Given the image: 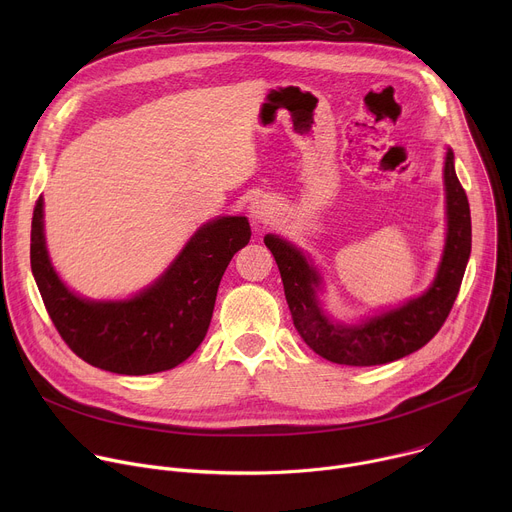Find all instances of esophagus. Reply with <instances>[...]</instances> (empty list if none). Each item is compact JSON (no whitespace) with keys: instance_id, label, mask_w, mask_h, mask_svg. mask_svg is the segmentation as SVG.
<instances>
[{"instance_id":"34e87169","label":"esophagus","mask_w":512,"mask_h":512,"mask_svg":"<svg viewBox=\"0 0 512 512\" xmlns=\"http://www.w3.org/2000/svg\"><path fill=\"white\" fill-rule=\"evenodd\" d=\"M275 210H277V206L269 196H259L251 202L249 216H251V221H253L255 227H265L273 221Z\"/></svg>"}]
</instances>
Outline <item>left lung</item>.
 I'll list each match as a JSON object with an SVG mask.
<instances>
[{
  "instance_id": "left-lung-1",
  "label": "left lung",
  "mask_w": 512,
  "mask_h": 512,
  "mask_svg": "<svg viewBox=\"0 0 512 512\" xmlns=\"http://www.w3.org/2000/svg\"><path fill=\"white\" fill-rule=\"evenodd\" d=\"M444 192L446 241L429 287L397 308L381 310L354 324L334 320L324 310L320 300L324 277L312 257L279 235H265L263 241L279 267L294 326L316 354L348 367H373L419 350L442 328L456 302L472 249L470 204L456 176L452 148H446L444 158Z\"/></svg>"
}]
</instances>
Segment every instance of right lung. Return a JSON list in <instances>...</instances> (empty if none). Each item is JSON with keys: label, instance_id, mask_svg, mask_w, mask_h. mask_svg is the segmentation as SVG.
I'll use <instances>...</instances> for the list:
<instances>
[{"label": "right lung", "instance_id": "right-lung-1", "mask_svg": "<svg viewBox=\"0 0 512 512\" xmlns=\"http://www.w3.org/2000/svg\"><path fill=\"white\" fill-rule=\"evenodd\" d=\"M249 239L247 216H216L135 296L91 300L75 294L50 261L40 196L32 216L30 263L48 316L72 352L109 373L152 375L178 367L200 346L218 283Z\"/></svg>", "mask_w": 512, "mask_h": 512}]
</instances>
